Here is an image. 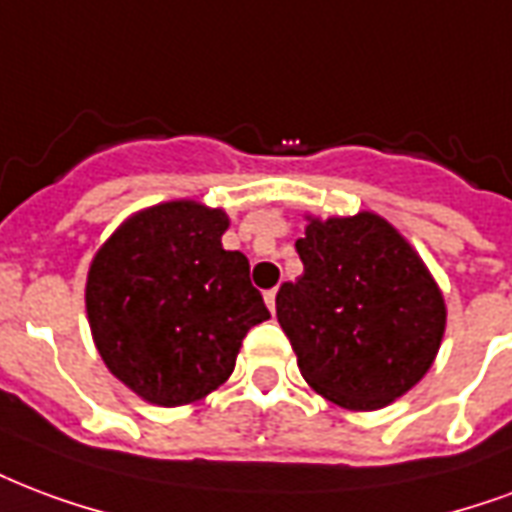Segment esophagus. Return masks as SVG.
<instances>
[{"label":"esophagus","instance_id":"34e87169","mask_svg":"<svg viewBox=\"0 0 512 512\" xmlns=\"http://www.w3.org/2000/svg\"><path fill=\"white\" fill-rule=\"evenodd\" d=\"M276 293H279L276 287H274V290H268V293H266V306H268V309H271V312H276Z\"/></svg>","mask_w":512,"mask_h":512}]
</instances>
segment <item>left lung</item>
I'll list each match as a JSON object with an SVG mask.
<instances>
[{"instance_id":"obj_1","label":"left lung","mask_w":512,"mask_h":512,"mask_svg":"<svg viewBox=\"0 0 512 512\" xmlns=\"http://www.w3.org/2000/svg\"><path fill=\"white\" fill-rule=\"evenodd\" d=\"M304 274L276 293V317L309 388L372 412L415 388L437 358L448 309L426 263L374 211L306 214Z\"/></svg>"}]
</instances>
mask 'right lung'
<instances>
[{"mask_svg":"<svg viewBox=\"0 0 512 512\" xmlns=\"http://www.w3.org/2000/svg\"><path fill=\"white\" fill-rule=\"evenodd\" d=\"M230 219L198 200L135 211L97 249L86 317L108 372L157 407L206 399L271 312L249 260L222 246Z\"/></svg>","mask_w":512,"mask_h":512,"instance_id":"obj_1","label":"right lung"}]
</instances>
